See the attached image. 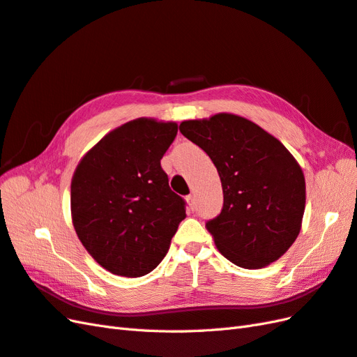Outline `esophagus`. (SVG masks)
Returning <instances> with one entry per match:
<instances>
[{
  "label": "esophagus",
  "instance_id": "1",
  "mask_svg": "<svg viewBox=\"0 0 357 357\" xmlns=\"http://www.w3.org/2000/svg\"><path fill=\"white\" fill-rule=\"evenodd\" d=\"M187 203H188V206H190V209H191V211H195V209H196L195 195H188V196H187Z\"/></svg>",
  "mask_w": 357,
  "mask_h": 357
}]
</instances>
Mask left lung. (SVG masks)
Listing matches in <instances>:
<instances>
[{
    "mask_svg": "<svg viewBox=\"0 0 357 357\" xmlns=\"http://www.w3.org/2000/svg\"><path fill=\"white\" fill-rule=\"evenodd\" d=\"M179 131L218 170L224 203L206 229L220 252L245 269L278 260L302 226L305 178L298 161L278 139L238 115L184 121Z\"/></svg>",
    "mask_w": 357,
    "mask_h": 357,
    "instance_id": "left-lung-1",
    "label": "left lung"
}]
</instances>
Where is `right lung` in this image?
Here are the masks:
<instances>
[{"label":"right lung","instance_id":"right-lung-1","mask_svg":"<svg viewBox=\"0 0 357 357\" xmlns=\"http://www.w3.org/2000/svg\"><path fill=\"white\" fill-rule=\"evenodd\" d=\"M176 122L139 118L91 148L71 179V218L86 251L109 272L136 278L154 271L185 215L161 158Z\"/></svg>","mask_w":357,"mask_h":357}]
</instances>
